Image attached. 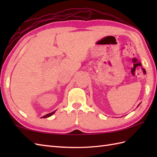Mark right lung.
I'll use <instances>...</instances> for the list:
<instances>
[{"instance_id":"right-lung-1","label":"right lung","mask_w":157,"mask_h":157,"mask_svg":"<svg viewBox=\"0 0 157 157\" xmlns=\"http://www.w3.org/2000/svg\"><path fill=\"white\" fill-rule=\"evenodd\" d=\"M55 111H53V112H52V113H48V114H46V115H44V116L42 117H43V118H46V117H51V115H52L53 114H54V113H55Z\"/></svg>"}]
</instances>
